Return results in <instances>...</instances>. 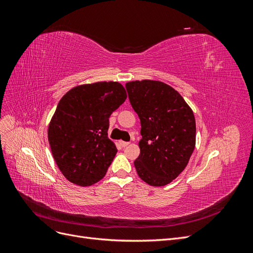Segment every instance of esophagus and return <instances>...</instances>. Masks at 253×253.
Segmentation results:
<instances>
[{
	"label": "esophagus",
	"instance_id": "obj_1",
	"mask_svg": "<svg viewBox=\"0 0 253 253\" xmlns=\"http://www.w3.org/2000/svg\"><path fill=\"white\" fill-rule=\"evenodd\" d=\"M119 144L121 145L122 148H126V147H127V145L129 144V142H126V141H122V140H120V141H119Z\"/></svg>",
	"mask_w": 253,
	"mask_h": 253
}]
</instances>
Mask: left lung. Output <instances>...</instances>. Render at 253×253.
Returning <instances> with one entry per match:
<instances>
[{"label": "left lung", "mask_w": 253, "mask_h": 253, "mask_svg": "<svg viewBox=\"0 0 253 253\" xmlns=\"http://www.w3.org/2000/svg\"><path fill=\"white\" fill-rule=\"evenodd\" d=\"M126 87L141 125L140 154L134 162L137 174L150 186H166L185 170L194 151L193 111L162 81L136 80Z\"/></svg>", "instance_id": "obj_1"}]
</instances>
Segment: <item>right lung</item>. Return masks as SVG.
Returning a JSON list of instances; mask_svg holds the SVG:
<instances>
[{
	"label": "right lung",
	"mask_w": 253,
	"mask_h": 253,
	"mask_svg": "<svg viewBox=\"0 0 253 253\" xmlns=\"http://www.w3.org/2000/svg\"><path fill=\"white\" fill-rule=\"evenodd\" d=\"M119 82L81 84L61 98L48 126L53 159L64 177L81 187L104 177L116 155L109 139V118L126 101Z\"/></svg>",
	"instance_id": "obj_1"
}]
</instances>
